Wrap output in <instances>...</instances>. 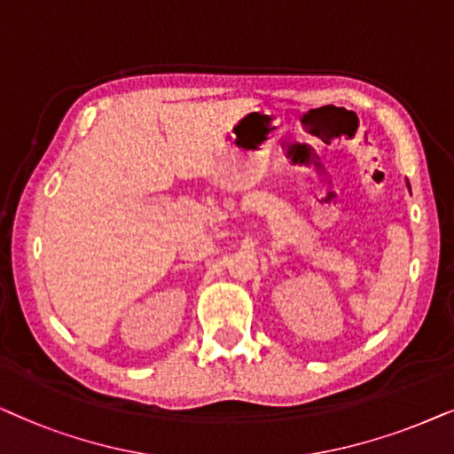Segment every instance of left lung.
<instances>
[{"label": "left lung", "instance_id": "1", "mask_svg": "<svg viewBox=\"0 0 454 454\" xmlns=\"http://www.w3.org/2000/svg\"><path fill=\"white\" fill-rule=\"evenodd\" d=\"M407 184H409V180H407ZM409 191H411V189H409Z\"/></svg>", "mask_w": 454, "mask_h": 454}]
</instances>
